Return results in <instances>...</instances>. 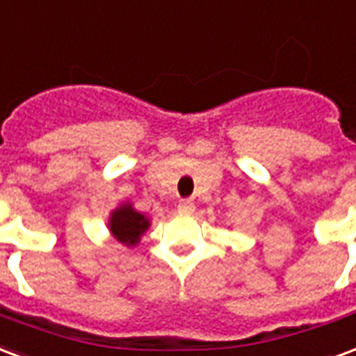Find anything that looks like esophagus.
Wrapping results in <instances>:
<instances>
[{"label": "esophagus", "instance_id": "34e87169", "mask_svg": "<svg viewBox=\"0 0 356 356\" xmlns=\"http://www.w3.org/2000/svg\"><path fill=\"white\" fill-rule=\"evenodd\" d=\"M194 209H196V205H194V202H192V200H188V198L181 200V202H179V205H177V211L185 213V215L192 213Z\"/></svg>", "mask_w": 356, "mask_h": 356}]
</instances>
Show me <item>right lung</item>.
<instances>
[{"label": "right lung", "mask_w": 356, "mask_h": 356, "mask_svg": "<svg viewBox=\"0 0 356 356\" xmlns=\"http://www.w3.org/2000/svg\"><path fill=\"white\" fill-rule=\"evenodd\" d=\"M149 225H151L149 218L136 211L131 204L118 205L109 217V232L113 234V238L128 247L139 243Z\"/></svg>", "instance_id": "1"}]
</instances>
